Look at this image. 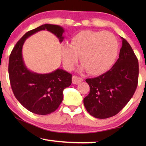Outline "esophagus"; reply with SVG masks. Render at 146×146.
Wrapping results in <instances>:
<instances>
[{"mask_svg":"<svg viewBox=\"0 0 146 146\" xmlns=\"http://www.w3.org/2000/svg\"><path fill=\"white\" fill-rule=\"evenodd\" d=\"M83 80H84V79L78 76L73 75L72 77V82L74 84H78L79 83L82 82Z\"/></svg>","mask_w":146,"mask_h":146,"instance_id":"obj_1","label":"esophagus"}]
</instances>
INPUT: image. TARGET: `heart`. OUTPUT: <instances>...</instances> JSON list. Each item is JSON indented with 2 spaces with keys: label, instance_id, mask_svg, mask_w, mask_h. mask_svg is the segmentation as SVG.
Returning a JSON list of instances; mask_svg holds the SVG:
<instances>
[{
  "label": "heart",
  "instance_id": "heart-1",
  "mask_svg": "<svg viewBox=\"0 0 146 146\" xmlns=\"http://www.w3.org/2000/svg\"><path fill=\"white\" fill-rule=\"evenodd\" d=\"M118 53L117 39L108 31H80L71 38L70 44L61 45L62 62L66 70H72L80 56L82 69L92 75H99L110 70Z\"/></svg>",
  "mask_w": 146,
  "mask_h": 146
}]
</instances>
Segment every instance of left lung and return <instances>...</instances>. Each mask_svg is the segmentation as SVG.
I'll return each instance as SVG.
<instances>
[{
  "mask_svg": "<svg viewBox=\"0 0 146 146\" xmlns=\"http://www.w3.org/2000/svg\"><path fill=\"white\" fill-rule=\"evenodd\" d=\"M119 58L107 72L86 80L90 93L84 99L87 111L97 118L113 117L134 95L138 80V62L133 49L122 37Z\"/></svg>",
  "mask_w": 146,
  "mask_h": 146,
  "instance_id": "1",
  "label": "left lung"
}]
</instances>
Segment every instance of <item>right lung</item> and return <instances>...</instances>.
<instances>
[{"mask_svg":"<svg viewBox=\"0 0 146 146\" xmlns=\"http://www.w3.org/2000/svg\"><path fill=\"white\" fill-rule=\"evenodd\" d=\"M48 30L64 40L63 28L46 24L29 31L17 42L9 55L8 73L15 97L24 108L37 115L55 111L63 100V91L71 84L72 75L60 69L48 74L29 71L24 64L22 49L26 39L41 30Z\"/></svg>","mask_w":146,"mask_h":146,"instance_id":"right-lung-1","label":"right lung"}]
</instances>
